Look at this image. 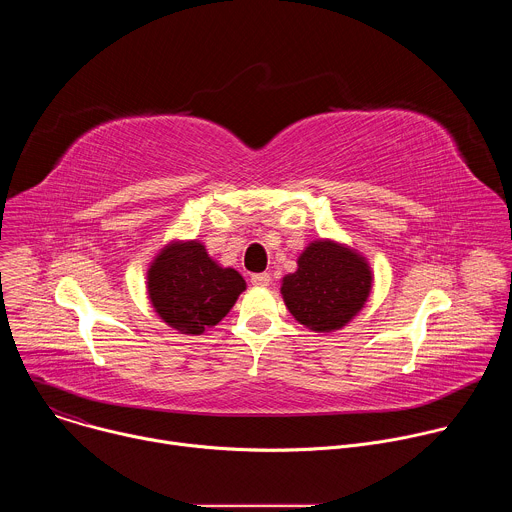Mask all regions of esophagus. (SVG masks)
Segmentation results:
<instances>
[{
    "label": "esophagus",
    "mask_w": 512,
    "mask_h": 512,
    "mask_svg": "<svg viewBox=\"0 0 512 512\" xmlns=\"http://www.w3.org/2000/svg\"><path fill=\"white\" fill-rule=\"evenodd\" d=\"M269 281H271V277H269V273H253L251 275V283L253 285H259V287H265V285H269Z\"/></svg>",
    "instance_id": "obj_1"
}]
</instances>
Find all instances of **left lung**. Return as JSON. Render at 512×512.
Returning a JSON list of instances; mask_svg holds the SVG:
<instances>
[{
    "label": "left lung",
    "instance_id": "obj_1",
    "mask_svg": "<svg viewBox=\"0 0 512 512\" xmlns=\"http://www.w3.org/2000/svg\"><path fill=\"white\" fill-rule=\"evenodd\" d=\"M371 281L362 257L336 243L316 241L300 255L298 271L283 277L281 294L300 324L332 332L358 314L369 298Z\"/></svg>",
    "mask_w": 512,
    "mask_h": 512
}]
</instances>
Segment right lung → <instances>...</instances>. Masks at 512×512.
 I'll list each match as a JSON object with an SVG mask.
<instances>
[{
    "label": "right lung",
    "instance_id": "1",
    "mask_svg": "<svg viewBox=\"0 0 512 512\" xmlns=\"http://www.w3.org/2000/svg\"><path fill=\"white\" fill-rule=\"evenodd\" d=\"M243 289L245 279L235 269L218 267L196 241L170 245L148 271L156 312L184 334H202L216 326Z\"/></svg>",
    "mask_w": 512,
    "mask_h": 512
}]
</instances>
